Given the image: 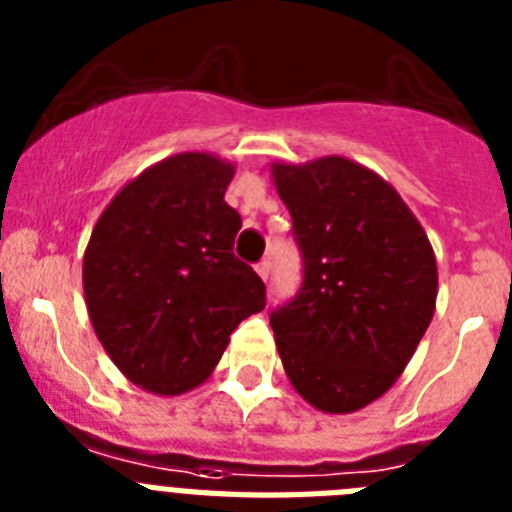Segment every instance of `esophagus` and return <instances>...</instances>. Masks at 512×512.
Returning a JSON list of instances; mask_svg holds the SVG:
<instances>
[{
    "label": "esophagus",
    "instance_id": "1",
    "mask_svg": "<svg viewBox=\"0 0 512 512\" xmlns=\"http://www.w3.org/2000/svg\"><path fill=\"white\" fill-rule=\"evenodd\" d=\"M256 274H259L261 279H269V261H261V264H256Z\"/></svg>",
    "mask_w": 512,
    "mask_h": 512
}]
</instances>
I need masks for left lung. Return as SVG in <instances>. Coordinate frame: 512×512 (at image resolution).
<instances>
[{
    "instance_id": "obj_1",
    "label": "left lung",
    "mask_w": 512,
    "mask_h": 512,
    "mask_svg": "<svg viewBox=\"0 0 512 512\" xmlns=\"http://www.w3.org/2000/svg\"><path fill=\"white\" fill-rule=\"evenodd\" d=\"M300 243L297 297L271 312L284 372L320 413L346 415L397 382L436 312L431 241L397 189L343 156L271 164Z\"/></svg>"
}]
</instances>
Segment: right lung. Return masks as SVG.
<instances>
[{
	"label": "right lung",
	"mask_w": 512,
	"mask_h": 512,
	"mask_svg": "<svg viewBox=\"0 0 512 512\" xmlns=\"http://www.w3.org/2000/svg\"><path fill=\"white\" fill-rule=\"evenodd\" d=\"M233 176L215 153H176L125 184L94 225L81 264L89 320L140 390L174 397L200 387L230 333L264 310V282L233 253Z\"/></svg>",
	"instance_id": "add662e5"
}]
</instances>
